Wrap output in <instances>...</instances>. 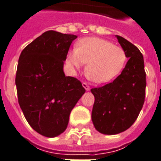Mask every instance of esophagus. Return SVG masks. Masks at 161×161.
<instances>
[{
  "mask_svg": "<svg viewBox=\"0 0 161 161\" xmlns=\"http://www.w3.org/2000/svg\"><path fill=\"white\" fill-rule=\"evenodd\" d=\"M83 87H84V89L86 90H90V87L86 84V83H83Z\"/></svg>",
  "mask_w": 161,
  "mask_h": 161,
  "instance_id": "1",
  "label": "esophagus"
}]
</instances>
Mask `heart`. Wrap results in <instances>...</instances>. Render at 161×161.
<instances>
[{
	"label": "heart",
	"mask_w": 161,
	"mask_h": 161,
	"mask_svg": "<svg viewBox=\"0 0 161 161\" xmlns=\"http://www.w3.org/2000/svg\"><path fill=\"white\" fill-rule=\"evenodd\" d=\"M126 53L123 47L99 37H84L71 49L65 61L71 68H80L84 63L87 77L95 83L103 84L113 80L125 65Z\"/></svg>",
	"instance_id": "heart-1"
}]
</instances>
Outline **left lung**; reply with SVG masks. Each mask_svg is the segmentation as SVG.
<instances>
[{"label":"left lung","mask_w":161,"mask_h":161,"mask_svg":"<svg viewBox=\"0 0 161 161\" xmlns=\"http://www.w3.org/2000/svg\"><path fill=\"white\" fill-rule=\"evenodd\" d=\"M129 58L125 67L112 83L91 89L95 96L92 121L99 132L115 135L129 129L145 101L146 72L143 56L134 44L116 36Z\"/></svg>","instance_id":"obj_1"}]
</instances>
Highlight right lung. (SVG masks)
<instances>
[{
	"label": "right lung",
	"mask_w": 161,
	"mask_h": 161,
	"mask_svg": "<svg viewBox=\"0 0 161 161\" xmlns=\"http://www.w3.org/2000/svg\"><path fill=\"white\" fill-rule=\"evenodd\" d=\"M77 37L48 31L20 53L15 77L19 104L32 129L47 137L65 131L71 111L85 92L80 81L63 71Z\"/></svg>",
	"instance_id": "obj_1"
}]
</instances>
